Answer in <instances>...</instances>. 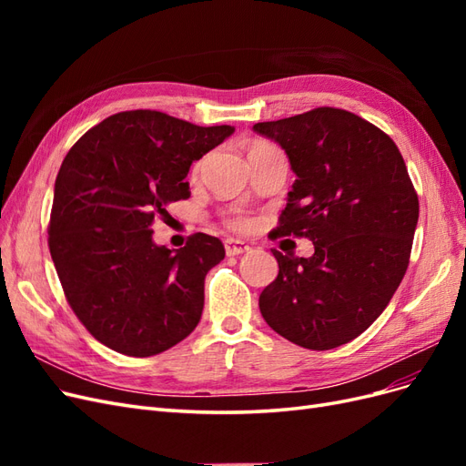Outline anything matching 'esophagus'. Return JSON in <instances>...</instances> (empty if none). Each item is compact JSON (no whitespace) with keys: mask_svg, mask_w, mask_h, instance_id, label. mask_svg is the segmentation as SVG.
I'll return each mask as SVG.
<instances>
[{"mask_svg":"<svg viewBox=\"0 0 466 466\" xmlns=\"http://www.w3.org/2000/svg\"><path fill=\"white\" fill-rule=\"evenodd\" d=\"M250 247L245 241H238V238H228L225 241V252H228L229 257H238V255H245L248 252Z\"/></svg>","mask_w":466,"mask_h":466,"instance_id":"esophagus-1","label":"esophagus"}]
</instances>
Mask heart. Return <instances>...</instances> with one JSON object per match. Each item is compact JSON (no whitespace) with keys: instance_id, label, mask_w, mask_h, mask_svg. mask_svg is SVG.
<instances>
[{"instance_id":"heart-1","label":"heart","mask_w":466,"mask_h":466,"mask_svg":"<svg viewBox=\"0 0 466 466\" xmlns=\"http://www.w3.org/2000/svg\"><path fill=\"white\" fill-rule=\"evenodd\" d=\"M257 146H266V144H257ZM255 146V147H257ZM233 225L235 228H238V229H247L248 228V219H245V218H235L233 219Z\"/></svg>"}]
</instances>
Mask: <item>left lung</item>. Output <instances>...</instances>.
Wrapping results in <instances>:
<instances>
[{"label": "left lung", "instance_id": "1", "mask_svg": "<svg viewBox=\"0 0 466 466\" xmlns=\"http://www.w3.org/2000/svg\"><path fill=\"white\" fill-rule=\"evenodd\" d=\"M252 130L286 151L295 182L279 235L313 241L309 258L274 250L279 272L260 313L309 350L354 340L385 311L410 260L418 196L397 144L342 108L322 106Z\"/></svg>", "mask_w": 466, "mask_h": 466}]
</instances>
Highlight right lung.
<instances>
[{
  "instance_id": "obj_1",
  "label": "right lung",
  "mask_w": 466,
  "mask_h": 466,
  "mask_svg": "<svg viewBox=\"0 0 466 466\" xmlns=\"http://www.w3.org/2000/svg\"><path fill=\"white\" fill-rule=\"evenodd\" d=\"M233 132L130 110L96 124L66 155L50 255L77 319L118 354H161L198 327L204 279L223 260V243L198 233L171 250L155 245L151 223L188 198L190 165Z\"/></svg>"
}]
</instances>
